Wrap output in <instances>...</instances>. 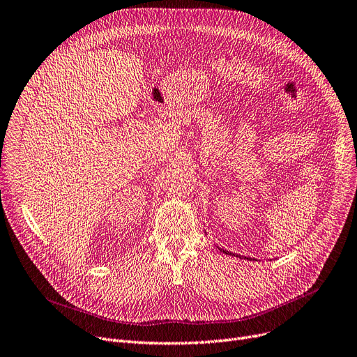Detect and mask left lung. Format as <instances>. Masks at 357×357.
<instances>
[{"instance_id": "left-lung-1", "label": "left lung", "mask_w": 357, "mask_h": 357, "mask_svg": "<svg viewBox=\"0 0 357 357\" xmlns=\"http://www.w3.org/2000/svg\"><path fill=\"white\" fill-rule=\"evenodd\" d=\"M217 250H219L222 254H226V255H231V257H238V258H243V257H241V255H236V254H231V252H229V251H225V250H222V248H219L217 246ZM246 259H250V258H246Z\"/></svg>"}]
</instances>
